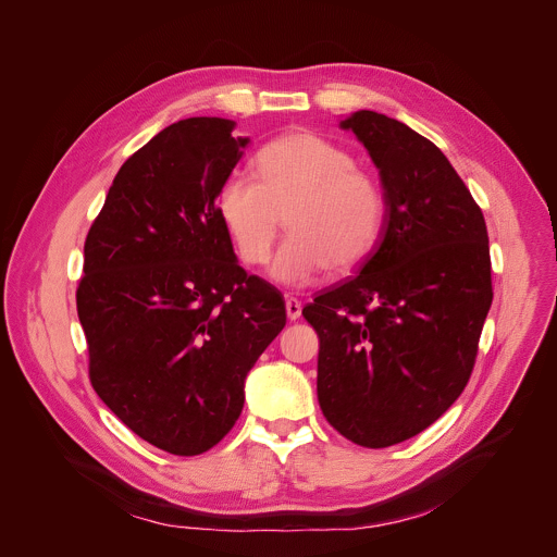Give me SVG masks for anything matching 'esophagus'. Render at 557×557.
Returning a JSON list of instances; mask_svg holds the SVG:
<instances>
[{"label": "esophagus", "instance_id": "34e87169", "mask_svg": "<svg viewBox=\"0 0 557 557\" xmlns=\"http://www.w3.org/2000/svg\"><path fill=\"white\" fill-rule=\"evenodd\" d=\"M286 314H288L290 322L299 320V317H301V301L295 299V297H286Z\"/></svg>", "mask_w": 557, "mask_h": 557}]
</instances>
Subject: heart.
Wrapping results in <instances>:
<instances>
[{
    "label": "heart",
    "mask_w": 557,
    "mask_h": 557,
    "mask_svg": "<svg viewBox=\"0 0 557 557\" xmlns=\"http://www.w3.org/2000/svg\"><path fill=\"white\" fill-rule=\"evenodd\" d=\"M260 181L235 172L218 189V213L247 264L267 262L286 213L288 237L271 277L286 286L314 282L329 267L350 271L374 249L383 226V191L355 168V156L312 132L269 143L256 158Z\"/></svg>",
    "instance_id": "obj_1"
}]
</instances>
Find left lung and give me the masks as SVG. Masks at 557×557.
I'll return each instance as SVG.
<instances>
[{"mask_svg":"<svg viewBox=\"0 0 557 557\" xmlns=\"http://www.w3.org/2000/svg\"><path fill=\"white\" fill-rule=\"evenodd\" d=\"M383 187V226L359 275L301 314L320 335L317 399L363 447L430 428L465 389L490 312L492 260L481 207L447 156L406 123L359 110L342 121Z\"/></svg>","mask_w":557,"mask_h":557,"instance_id":"left-lung-1","label":"left lung"}]
</instances>
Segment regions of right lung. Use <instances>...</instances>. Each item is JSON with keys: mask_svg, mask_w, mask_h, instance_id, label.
<instances>
[{"mask_svg": "<svg viewBox=\"0 0 557 557\" xmlns=\"http://www.w3.org/2000/svg\"><path fill=\"white\" fill-rule=\"evenodd\" d=\"M233 127L185 119L127 158L88 231L76 288L95 392L176 456L228 434L249 370L286 324L280 290L237 264L218 213V189L249 145Z\"/></svg>", "mask_w": 557, "mask_h": 557, "instance_id": "right-lung-1", "label": "right lung"}]
</instances>
